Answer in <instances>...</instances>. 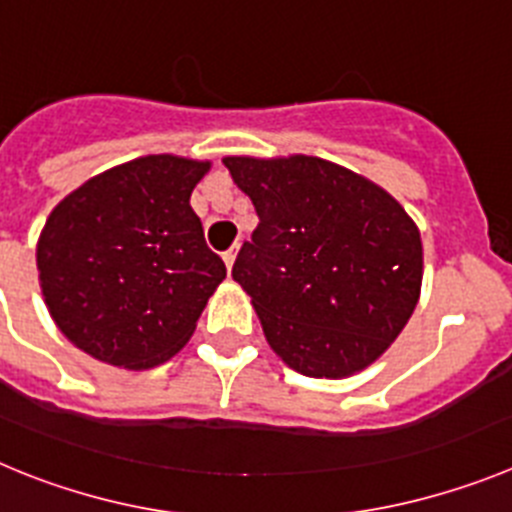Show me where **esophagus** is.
<instances>
[{
  "mask_svg": "<svg viewBox=\"0 0 512 512\" xmlns=\"http://www.w3.org/2000/svg\"><path fill=\"white\" fill-rule=\"evenodd\" d=\"M235 256H238V246L230 248V251H225V253H223V261H225V266H228V271H233Z\"/></svg>",
  "mask_w": 512,
  "mask_h": 512,
  "instance_id": "esophagus-1",
  "label": "esophagus"
}]
</instances>
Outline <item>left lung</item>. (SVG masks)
<instances>
[{"label": "left lung", "instance_id": "left-lung-1", "mask_svg": "<svg viewBox=\"0 0 512 512\" xmlns=\"http://www.w3.org/2000/svg\"><path fill=\"white\" fill-rule=\"evenodd\" d=\"M259 225L233 279L269 346L305 377H348L377 361L413 315L423 246L395 197L315 156L223 158Z\"/></svg>", "mask_w": 512, "mask_h": 512}]
</instances>
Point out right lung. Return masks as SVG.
I'll return each instance as SVG.
<instances>
[{"label":"right lung","instance_id":"1","mask_svg":"<svg viewBox=\"0 0 512 512\" xmlns=\"http://www.w3.org/2000/svg\"><path fill=\"white\" fill-rule=\"evenodd\" d=\"M210 161L158 153L92 176L48 215L38 241L45 305L76 348L151 369L192 338L225 279L189 197Z\"/></svg>","mask_w":512,"mask_h":512}]
</instances>
